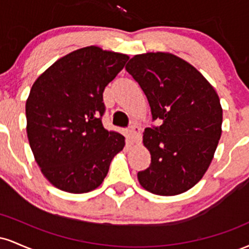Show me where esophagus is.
Wrapping results in <instances>:
<instances>
[{
    "label": "esophagus",
    "instance_id": "obj_1",
    "mask_svg": "<svg viewBox=\"0 0 249 249\" xmlns=\"http://www.w3.org/2000/svg\"><path fill=\"white\" fill-rule=\"evenodd\" d=\"M128 134L133 142L141 141V127L137 124H131L128 127Z\"/></svg>",
    "mask_w": 249,
    "mask_h": 249
}]
</instances>
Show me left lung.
<instances>
[{
    "mask_svg": "<svg viewBox=\"0 0 249 249\" xmlns=\"http://www.w3.org/2000/svg\"><path fill=\"white\" fill-rule=\"evenodd\" d=\"M125 69L146 95L152 122H160L145 128L151 164L138 172L139 182L158 196L186 192L202 178L218 146L219 97L196 68L171 53L137 55Z\"/></svg>",
    "mask_w": 249,
    "mask_h": 249,
    "instance_id": "left-lung-1",
    "label": "left lung"
}]
</instances>
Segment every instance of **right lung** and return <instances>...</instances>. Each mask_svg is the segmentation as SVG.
I'll use <instances>...</instances> for the list:
<instances>
[{"label":"right lung","instance_id":"add662e5","mask_svg":"<svg viewBox=\"0 0 249 249\" xmlns=\"http://www.w3.org/2000/svg\"><path fill=\"white\" fill-rule=\"evenodd\" d=\"M127 59L87 47L62 57L34 83L25 104L28 139L42 173L59 190H95L124 148V136L103 126V92Z\"/></svg>","mask_w":249,"mask_h":249}]
</instances>
